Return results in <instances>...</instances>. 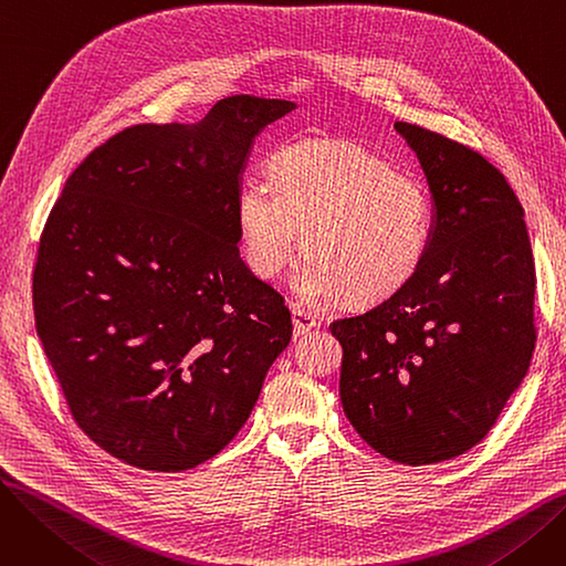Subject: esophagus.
Returning a JSON list of instances; mask_svg holds the SVG:
<instances>
[{"mask_svg":"<svg viewBox=\"0 0 566 566\" xmlns=\"http://www.w3.org/2000/svg\"><path fill=\"white\" fill-rule=\"evenodd\" d=\"M291 316H293V331H295V335H305V333H310V331H314L316 325L321 323L318 321V316H314L312 312H307V310H303L301 305H295L293 310H291Z\"/></svg>","mask_w":566,"mask_h":566,"instance_id":"1","label":"esophagus"}]
</instances>
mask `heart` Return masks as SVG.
<instances>
[{"label": "heart", "mask_w": 566, "mask_h": 566, "mask_svg": "<svg viewBox=\"0 0 566 566\" xmlns=\"http://www.w3.org/2000/svg\"><path fill=\"white\" fill-rule=\"evenodd\" d=\"M271 181L275 192L248 184L235 199L243 256L259 277H277L305 245L303 298L348 295L369 307L395 298L422 271L433 241L429 192L367 146L289 144L271 160Z\"/></svg>", "instance_id": "obj_1"}]
</instances>
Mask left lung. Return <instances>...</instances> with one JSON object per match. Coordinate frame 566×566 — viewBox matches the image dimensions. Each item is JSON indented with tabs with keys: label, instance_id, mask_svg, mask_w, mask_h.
I'll list each match as a JSON object with an SVG mask.
<instances>
[{
	"label": "left lung",
	"instance_id": "1",
	"mask_svg": "<svg viewBox=\"0 0 566 566\" xmlns=\"http://www.w3.org/2000/svg\"><path fill=\"white\" fill-rule=\"evenodd\" d=\"M433 206L422 271L395 298L331 323L344 348L348 422L397 463L474 448L523 382L534 331V261L514 190L472 148L397 122Z\"/></svg>",
	"mask_w": 566,
	"mask_h": 566
}]
</instances>
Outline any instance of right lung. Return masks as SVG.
<instances>
[{
  "label": "right lung",
  "mask_w": 566,
  "mask_h": 566,
  "mask_svg": "<svg viewBox=\"0 0 566 566\" xmlns=\"http://www.w3.org/2000/svg\"><path fill=\"white\" fill-rule=\"evenodd\" d=\"M291 109L229 96L197 124L116 133L45 222L36 333L77 427L128 465L178 472L224 450L291 342L235 224L252 144Z\"/></svg>",
  "instance_id": "1"
}]
</instances>
